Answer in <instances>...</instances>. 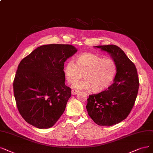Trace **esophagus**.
Wrapping results in <instances>:
<instances>
[{
  "label": "esophagus",
  "instance_id": "obj_1",
  "mask_svg": "<svg viewBox=\"0 0 153 153\" xmlns=\"http://www.w3.org/2000/svg\"><path fill=\"white\" fill-rule=\"evenodd\" d=\"M72 95H74V94H76L79 93V91H77V90H74V89H72Z\"/></svg>",
  "mask_w": 153,
  "mask_h": 153
}]
</instances>
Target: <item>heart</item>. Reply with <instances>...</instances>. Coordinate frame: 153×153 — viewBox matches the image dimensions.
I'll use <instances>...</instances> for the list:
<instances>
[{"instance_id": "1", "label": "heart", "mask_w": 153, "mask_h": 153, "mask_svg": "<svg viewBox=\"0 0 153 153\" xmlns=\"http://www.w3.org/2000/svg\"><path fill=\"white\" fill-rule=\"evenodd\" d=\"M75 62L76 64L72 62L66 64L64 74L71 84L79 81L83 75L84 80L74 86L76 89L101 93L110 86L116 75L117 64L111 59L85 53L76 56Z\"/></svg>"}]
</instances>
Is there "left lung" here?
I'll list each match as a JSON object with an SVG mask.
<instances>
[{
    "label": "left lung",
    "mask_w": 153,
    "mask_h": 153,
    "mask_svg": "<svg viewBox=\"0 0 153 153\" xmlns=\"http://www.w3.org/2000/svg\"><path fill=\"white\" fill-rule=\"evenodd\" d=\"M110 55L117 64L114 83L104 91L89 96L86 106L89 117L100 126H111L128 117L139 86L137 69L123 51L115 45L96 46Z\"/></svg>",
    "instance_id": "obj_1"
}]
</instances>
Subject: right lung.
<instances>
[{
	"label": "right lung",
	"mask_w": 153,
	"mask_h": 153,
	"mask_svg": "<svg viewBox=\"0 0 153 153\" xmlns=\"http://www.w3.org/2000/svg\"><path fill=\"white\" fill-rule=\"evenodd\" d=\"M77 51L71 45H45L20 62L14 94L19 114L30 125L50 128L63 114L71 97V89L65 84L64 62Z\"/></svg>",
	"instance_id": "obj_1"
}]
</instances>
